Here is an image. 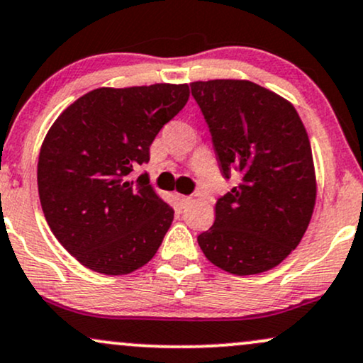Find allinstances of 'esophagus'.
<instances>
[{"label":"esophagus","instance_id":"esophagus-1","mask_svg":"<svg viewBox=\"0 0 363 363\" xmlns=\"http://www.w3.org/2000/svg\"><path fill=\"white\" fill-rule=\"evenodd\" d=\"M174 199H177V202H178V206H180V208H185L191 200L190 197H186V195H180V194L174 195Z\"/></svg>","mask_w":363,"mask_h":363}]
</instances>
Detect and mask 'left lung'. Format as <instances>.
<instances>
[{
    "mask_svg": "<svg viewBox=\"0 0 363 363\" xmlns=\"http://www.w3.org/2000/svg\"><path fill=\"white\" fill-rule=\"evenodd\" d=\"M225 180L216 220L197 241L208 262L253 275L299 245L316 202L313 151L296 108L270 89L240 79L190 83Z\"/></svg>",
    "mask_w": 363,
    "mask_h": 363,
    "instance_id": "8db88e82",
    "label": "left lung"
}]
</instances>
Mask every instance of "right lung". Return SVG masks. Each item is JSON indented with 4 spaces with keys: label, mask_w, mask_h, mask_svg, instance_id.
Instances as JSON below:
<instances>
[{
    "label": "right lung",
    "mask_w": 363,
    "mask_h": 363,
    "mask_svg": "<svg viewBox=\"0 0 363 363\" xmlns=\"http://www.w3.org/2000/svg\"><path fill=\"white\" fill-rule=\"evenodd\" d=\"M189 101L186 84L98 88L47 132L38 156L42 211L81 265L127 275L156 255L174 211L149 185V146Z\"/></svg>",
    "instance_id": "1"
}]
</instances>
